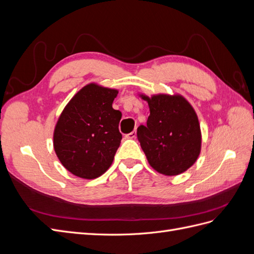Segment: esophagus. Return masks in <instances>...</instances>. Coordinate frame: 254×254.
I'll use <instances>...</instances> for the list:
<instances>
[{"label": "esophagus", "mask_w": 254, "mask_h": 254, "mask_svg": "<svg viewBox=\"0 0 254 254\" xmlns=\"http://www.w3.org/2000/svg\"><path fill=\"white\" fill-rule=\"evenodd\" d=\"M126 137H127V139H135V137H136V131H135V130H133L132 132L128 133V134L126 135Z\"/></svg>", "instance_id": "34e87169"}]
</instances>
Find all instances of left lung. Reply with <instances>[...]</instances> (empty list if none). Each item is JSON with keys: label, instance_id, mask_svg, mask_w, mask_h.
<instances>
[{"label": "left lung", "instance_id": "8db88e82", "mask_svg": "<svg viewBox=\"0 0 254 254\" xmlns=\"http://www.w3.org/2000/svg\"><path fill=\"white\" fill-rule=\"evenodd\" d=\"M147 125L137 128V140L150 166L165 176H177L193 165L201 150V131L193 107L181 95L148 97Z\"/></svg>", "mask_w": 254, "mask_h": 254}]
</instances>
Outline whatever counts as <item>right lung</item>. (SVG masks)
I'll list each match as a JSON object with an SVG mask.
<instances>
[{"label":"right lung","mask_w":254,"mask_h":254,"mask_svg":"<svg viewBox=\"0 0 254 254\" xmlns=\"http://www.w3.org/2000/svg\"><path fill=\"white\" fill-rule=\"evenodd\" d=\"M118 93V90L89 83L60 114L54 130V149L73 175L95 179L112 164L122 140V113L112 108Z\"/></svg>","instance_id":"obj_1"}]
</instances>
